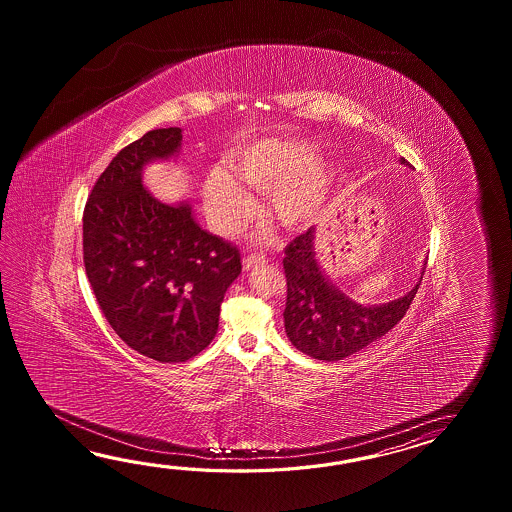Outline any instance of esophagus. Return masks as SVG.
<instances>
[{
    "mask_svg": "<svg viewBox=\"0 0 512 512\" xmlns=\"http://www.w3.org/2000/svg\"><path fill=\"white\" fill-rule=\"evenodd\" d=\"M267 261L269 260H267V256H265V254H258V252H254V254L245 256V260H243V267H245V271H251L254 267L265 265Z\"/></svg>",
    "mask_w": 512,
    "mask_h": 512,
    "instance_id": "obj_1",
    "label": "esophagus"
}]
</instances>
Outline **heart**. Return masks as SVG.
<instances>
[{"instance_id": "obj_1", "label": "heart", "mask_w": 512, "mask_h": 512, "mask_svg": "<svg viewBox=\"0 0 512 512\" xmlns=\"http://www.w3.org/2000/svg\"><path fill=\"white\" fill-rule=\"evenodd\" d=\"M318 146L307 141H261L243 152L234 172L243 183L269 194V214L283 229H305L324 205L329 168L316 164ZM205 207L223 232L238 229L252 210L247 190L223 168L205 181Z\"/></svg>"}]
</instances>
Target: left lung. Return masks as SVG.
<instances>
[{
  "label": "left lung",
  "instance_id": "obj_1",
  "mask_svg": "<svg viewBox=\"0 0 512 512\" xmlns=\"http://www.w3.org/2000/svg\"><path fill=\"white\" fill-rule=\"evenodd\" d=\"M401 163H406L401 159ZM285 333L296 349L318 360H344L384 337L403 318L423 280L410 293L382 305L353 302L329 282L316 260L315 227L285 247Z\"/></svg>",
  "mask_w": 512,
  "mask_h": 512
}]
</instances>
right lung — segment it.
Segmentation results:
<instances>
[{
    "label": "right lung",
    "mask_w": 512,
    "mask_h": 512,
    "mask_svg": "<svg viewBox=\"0 0 512 512\" xmlns=\"http://www.w3.org/2000/svg\"><path fill=\"white\" fill-rule=\"evenodd\" d=\"M181 128L122 148L84 208L87 280L109 326L131 349L185 362L216 337L219 307L241 272L240 251L197 225L188 201L163 203L142 170L179 153Z\"/></svg>",
    "instance_id": "1"
}]
</instances>
